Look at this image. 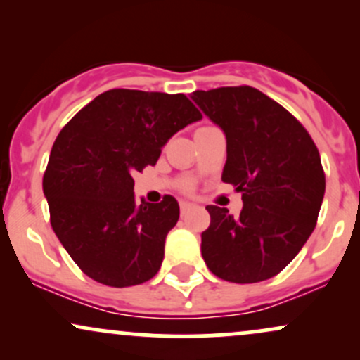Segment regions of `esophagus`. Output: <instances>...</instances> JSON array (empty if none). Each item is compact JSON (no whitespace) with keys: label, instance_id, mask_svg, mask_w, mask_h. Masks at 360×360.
<instances>
[{"label":"esophagus","instance_id":"esophagus-1","mask_svg":"<svg viewBox=\"0 0 360 360\" xmlns=\"http://www.w3.org/2000/svg\"><path fill=\"white\" fill-rule=\"evenodd\" d=\"M191 208H194L193 203H189V201H181V214H186Z\"/></svg>","mask_w":360,"mask_h":360}]
</instances>
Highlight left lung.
<instances>
[{
  "instance_id": "1",
  "label": "left lung",
  "mask_w": 360,
  "mask_h": 360,
  "mask_svg": "<svg viewBox=\"0 0 360 360\" xmlns=\"http://www.w3.org/2000/svg\"><path fill=\"white\" fill-rule=\"evenodd\" d=\"M191 100L226 139L223 183L242 193L240 217L206 206L201 255L220 279L266 281L298 255L325 194L320 154L304 127L250 86L194 91Z\"/></svg>"
}]
</instances>
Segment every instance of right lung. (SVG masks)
<instances>
[{
    "label": "right lung",
    "instance_id": "right-lung-1",
    "mask_svg": "<svg viewBox=\"0 0 360 360\" xmlns=\"http://www.w3.org/2000/svg\"><path fill=\"white\" fill-rule=\"evenodd\" d=\"M198 120L184 94L110 89L62 128L44 194L53 232L91 279L127 288L160 269L179 205L172 196L137 205L134 174L155 166L167 140Z\"/></svg>",
    "mask_w": 360,
    "mask_h": 360
}]
</instances>
